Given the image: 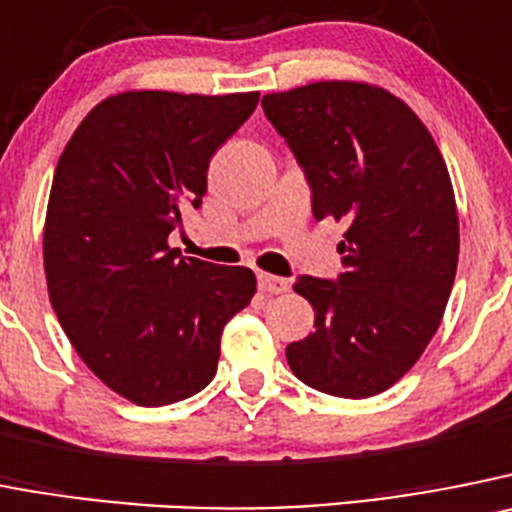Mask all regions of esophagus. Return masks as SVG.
<instances>
[{
  "label": "esophagus",
  "instance_id": "34e87169",
  "mask_svg": "<svg viewBox=\"0 0 512 512\" xmlns=\"http://www.w3.org/2000/svg\"><path fill=\"white\" fill-rule=\"evenodd\" d=\"M259 289L266 294H284L289 289V281L281 279V276H274V274H264L261 271L259 274Z\"/></svg>",
  "mask_w": 512,
  "mask_h": 512
}]
</instances>
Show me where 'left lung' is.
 Instances as JSON below:
<instances>
[{
  "instance_id": "obj_1",
  "label": "left lung",
  "mask_w": 512,
  "mask_h": 512,
  "mask_svg": "<svg viewBox=\"0 0 512 512\" xmlns=\"http://www.w3.org/2000/svg\"><path fill=\"white\" fill-rule=\"evenodd\" d=\"M304 170L317 220H345L337 279L299 276L314 332L287 345L309 388L340 398L386 391L437 332L452 292L459 220L439 147L393 93L322 81L261 98Z\"/></svg>"
}]
</instances>
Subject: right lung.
<instances>
[{"mask_svg": "<svg viewBox=\"0 0 512 512\" xmlns=\"http://www.w3.org/2000/svg\"><path fill=\"white\" fill-rule=\"evenodd\" d=\"M256 103L259 93H119L58 159L42 238L50 304L83 363L137 406L203 391L223 327L256 292L246 266L167 246L182 208L203 205L215 149Z\"/></svg>", "mask_w": 512, "mask_h": 512, "instance_id": "obj_1", "label": "right lung"}]
</instances>
